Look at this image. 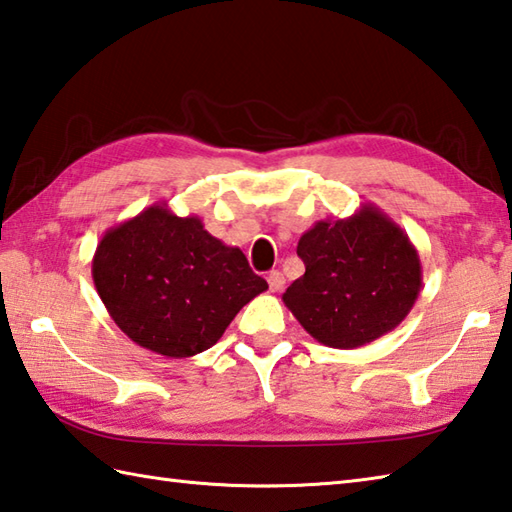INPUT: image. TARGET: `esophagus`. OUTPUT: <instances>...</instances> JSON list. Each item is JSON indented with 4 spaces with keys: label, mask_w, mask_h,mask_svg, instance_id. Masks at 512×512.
I'll return each instance as SVG.
<instances>
[{
    "label": "esophagus",
    "mask_w": 512,
    "mask_h": 512,
    "mask_svg": "<svg viewBox=\"0 0 512 512\" xmlns=\"http://www.w3.org/2000/svg\"><path fill=\"white\" fill-rule=\"evenodd\" d=\"M267 283H269V289L271 291H280L285 287V276L280 274V271H269V276H267Z\"/></svg>",
    "instance_id": "obj_1"
}]
</instances>
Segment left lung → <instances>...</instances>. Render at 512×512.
I'll list each match as a JSON object with an SVG mask.
<instances>
[{
    "mask_svg": "<svg viewBox=\"0 0 512 512\" xmlns=\"http://www.w3.org/2000/svg\"><path fill=\"white\" fill-rule=\"evenodd\" d=\"M296 252L305 274L287 287L283 302L325 347L358 349L378 340L420 296V254L373 203L349 218L318 221L300 236Z\"/></svg>",
    "mask_w": 512,
    "mask_h": 512,
    "instance_id": "left-lung-1",
    "label": "left lung"
}]
</instances>
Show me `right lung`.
Segmentation results:
<instances>
[{"label":"right lung","instance_id":"obj_1","mask_svg":"<svg viewBox=\"0 0 512 512\" xmlns=\"http://www.w3.org/2000/svg\"><path fill=\"white\" fill-rule=\"evenodd\" d=\"M92 280L114 325L165 358L214 347L238 311L267 289L241 249L214 238L198 216H176L168 203L103 234Z\"/></svg>","mask_w":512,"mask_h":512}]
</instances>
